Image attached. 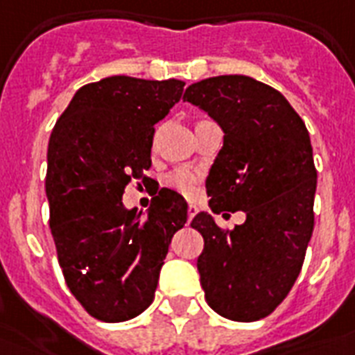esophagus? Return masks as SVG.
I'll return each instance as SVG.
<instances>
[{"mask_svg": "<svg viewBox=\"0 0 355 355\" xmlns=\"http://www.w3.org/2000/svg\"><path fill=\"white\" fill-rule=\"evenodd\" d=\"M197 212H199V208H197L196 205H189V207H188V223L193 220V218H196Z\"/></svg>", "mask_w": 355, "mask_h": 355, "instance_id": "1", "label": "esophagus"}]
</instances>
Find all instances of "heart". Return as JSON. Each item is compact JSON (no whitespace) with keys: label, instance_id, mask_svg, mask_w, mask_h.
Returning <instances> with one entry per match:
<instances>
[{"label":"heart","instance_id":"obj_1","mask_svg":"<svg viewBox=\"0 0 355 355\" xmlns=\"http://www.w3.org/2000/svg\"><path fill=\"white\" fill-rule=\"evenodd\" d=\"M199 180H201V177H199L196 171H189V169H177V171L169 175L167 184H169L171 188L178 189V191L184 193V196L191 197L197 193Z\"/></svg>","mask_w":355,"mask_h":355}]
</instances>
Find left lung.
Here are the masks:
<instances>
[{"label":"left lung","instance_id":"obj_1","mask_svg":"<svg viewBox=\"0 0 355 355\" xmlns=\"http://www.w3.org/2000/svg\"><path fill=\"white\" fill-rule=\"evenodd\" d=\"M184 102L225 134L207 178L212 212H245L232 231L208 212L191 221L205 240L197 270L207 304L229 320H261L291 292L315 227L309 132L279 91L250 76L191 83Z\"/></svg>","mask_w":355,"mask_h":355}]
</instances>
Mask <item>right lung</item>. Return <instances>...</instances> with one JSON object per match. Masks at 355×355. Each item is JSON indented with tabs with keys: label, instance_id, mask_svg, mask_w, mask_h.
Returning <instances> with one entry per match:
<instances>
[{
	"label": "right lung",
	"instance_id": "add662e5",
	"mask_svg": "<svg viewBox=\"0 0 355 355\" xmlns=\"http://www.w3.org/2000/svg\"><path fill=\"white\" fill-rule=\"evenodd\" d=\"M182 91L180 80L104 78L78 89L51 130L46 197L59 266L102 322L130 320L153 304L173 234L188 220V202L169 188L145 218L123 205L130 180L147 178L154 124Z\"/></svg>",
	"mask_w": 355,
	"mask_h": 355
}]
</instances>
